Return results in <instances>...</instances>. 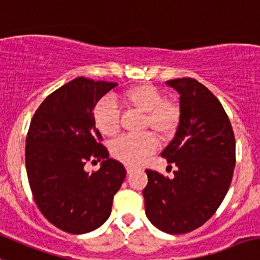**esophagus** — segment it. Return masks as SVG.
Segmentation results:
<instances>
[{
    "instance_id": "obj_1",
    "label": "esophagus",
    "mask_w": 260,
    "mask_h": 260,
    "mask_svg": "<svg viewBox=\"0 0 260 260\" xmlns=\"http://www.w3.org/2000/svg\"><path fill=\"white\" fill-rule=\"evenodd\" d=\"M125 169H127V173H128V174H131V173H132V171H133L132 166H127V168H125Z\"/></svg>"
}]
</instances>
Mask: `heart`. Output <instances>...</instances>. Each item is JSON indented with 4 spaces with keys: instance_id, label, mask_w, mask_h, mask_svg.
<instances>
[{
    "instance_id": "heart-1",
    "label": "heart",
    "mask_w": 260,
    "mask_h": 260,
    "mask_svg": "<svg viewBox=\"0 0 260 260\" xmlns=\"http://www.w3.org/2000/svg\"><path fill=\"white\" fill-rule=\"evenodd\" d=\"M118 102L125 107L136 108L145 113L143 129H152L160 137H168L176 129L180 119V109L171 100L164 99L162 94L151 84H138L118 96ZM94 122L98 129L108 137L119 132V110L110 99H104L95 107ZM156 140L151 133L128 135L112 143L115 158L129 166H137L155 151Z\"/></svg>"
}]
</instances>
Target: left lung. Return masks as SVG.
Returning <instances> with one entry per match:
<instances>
[{
  "instance_id": "left-lung-1",
  "label": "left lung",
  "mask_w": 260,
  "mask_h": 260,
  "mask_svg": "<svg viewBox=\"0 0 260 260\" xmlns=\"http://www.w3.org/2000/svg\"><path fill=\"white\" fill-rule=\"evenodd\" d=\"M179 92L180 119L161 152L174 176L147 169L146 216L166 234H186L207 222L222 203L235 168V136L217 98L190 77L166 81Z\"/></svg>"
}]
</instances>
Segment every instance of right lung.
<instances>
[{"label": "right lung", "mask_w": 260, "mask_h": 260, "mask_svg": "<svg viewBox=\"0 0 260 260\" xmlns=\"http://www.w3.org/2000/svg\"><path fill=\"white\" fill-rule=\"evenodd\" d=\"M117 85L77 77L48 95L30 122L25 165L32 198L50 223L69 234L90 233L108 220L127 174L109 157L94 122L96 103ZM100 159L99 171H84L87 160Z\"/></svg>", "instance_id": "obj_1"}]
</instances>
